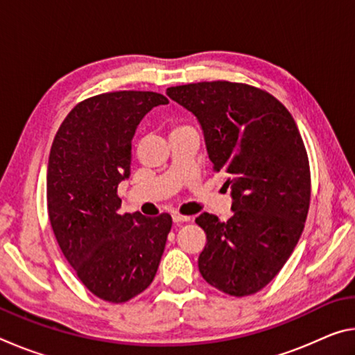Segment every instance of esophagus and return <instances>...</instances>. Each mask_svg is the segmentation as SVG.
<instances>
[{"label":"esophagus","instance_id":"obj_1","mask_svg":"<svg viewBox=\"0 0 355 355\" xmlns=\"http://www.w3.org/2000/svg\"><path fill=\"white\" fill-rule=\"evenodd\" d=\"M172 219H173V222H175V224H180V222L191 220L189 216H183V214H180V213H173L172 214Z\"/></svg>","mask_w":355,"mask_h":355}]
</instances>
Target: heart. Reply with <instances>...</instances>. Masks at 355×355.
<instances>
[{"label":"heart","mask_w":355,"mask_h":355,"mask_svg":"<svg viewBox=\"0 0 355 355\" xmlns=\"http://www.w3.org/2000/svg\"><path fill=\"white\" fill-rule=\"evenodd\" d=\"M183 128H192L189 125H180V127H175V130H183Z\"/></svg>","instance_id":"heart-1"}]
</instances>
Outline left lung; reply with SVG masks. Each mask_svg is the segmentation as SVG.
<instances>
[{"label":"left lung","instance_id":"obj_1","mask_svg":"<svg viewBox=\"0 0 355 355\" xmlns=\"http://www.w3.org/2000/svg\"><path fill=\"white\" fill-rule=\"evenodd\" d=\"M199 120L209 159L232 189V218L202 213L199 271L230 296H249L284 268L310 207V166L297 125L271 94L243 83L203 81L167 89Z\"/></svg>","mask_w":355,"mask_h":355}]
</instances>
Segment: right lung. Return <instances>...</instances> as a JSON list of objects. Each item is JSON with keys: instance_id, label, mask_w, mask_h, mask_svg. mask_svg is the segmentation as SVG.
I'll return each mask as SVG.
<instances>
[{"instance_id": "right-lung-1", "label": "right lung", "mask_w": 355, "mask_h": 355, "mask_svg": "<svg viewBox=\"0 0 355 355\" xmlns=\"http://www.w3.org/2000/svg\"><path fill=\"white\" fill-rule=\"evenodd\" d=\"M164 95L119 91L78 103L53 141L46 205L59 248L78 279L107 302H127L152 284L172 218L120 214L119 183L130 177L137 125Z\"/></svg>"}]
</instances>
